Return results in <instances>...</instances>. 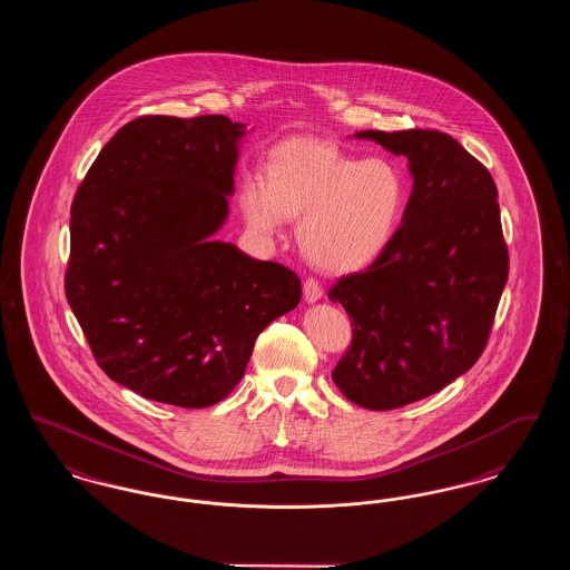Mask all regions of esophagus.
<instances>
[{
    "mask_svg": "<svg viewBox=\"0 0 570 570\" xmlns=\"http://www.w3.org/2000/svg\"><path fill=\"white\" fill-rule=\"evenodd\" d=\"M325 295V291H323V286H321V282L318 279H314V277H309V279H305V284H303V297L307 303H316V301H321Z\"/></svg>",
    "mask_w": 570,
    "mask_h": 570,
    "instance_id": "esophagus-1",
    "label": "esophagus"
}]
</instances>
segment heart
<instances>
[{
	"mask_svg": "<svg viewBox=\"0 0 570 570\" xmlns=\"http://www.w3.org/2000/svg\"><path fill=\"white\" fill-rule=\"evenodd\" d=\"M407 186L397 164L361 160L314 138L275 147L267 181L245 179L239 205L261 235H275L284 219H298L303 256L325 273L370 267L389 247L406 207Z\"/></svg>",
	"mask_w": 570,
	"mask_h": 570,
	"instance_id": "1",
	"label": "heart"
}]
</instances>
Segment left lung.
Instances as JSON below:
<instances>
[{
  "label": "left lung",
  "mask_w": 570,
  "mask_h": 570,
  "mask_svg": "<svg viewBox=\"0 0 570 570\" xmlns=\"http://www.w3.org/2000/svg\"><path fill=\"white\" fill-rule=\"evenodd\" d=\"M354 138L406 156L412 194L382 256L328 291L354 325L331 376L356 406L393 410L434 395L476 363L509 252L495 184L453 136L363 130Z\"/></svg>",
  "instance_id": "obj_1"
}]
</instances>
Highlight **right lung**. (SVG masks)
Instances as JSON below:
<instances>
[{
    "label": "right lung",
    "mask_w": 570,
    "mask_h": 570,
    "mask_svg": "<svg viewBox=\"0 0 570 570\" xmlns=\"http://www.w3.org/2000/svg\"><path fill=\"white\" fill-rule=\"evenodd\" d=\"M245 135L224 115L138 117L75 196L66 297L98 365L147 400L214 406L301 301L297 273L214 239Z\"/></svg>",
    "instance_id": "obj_1"
}]
</instances>
